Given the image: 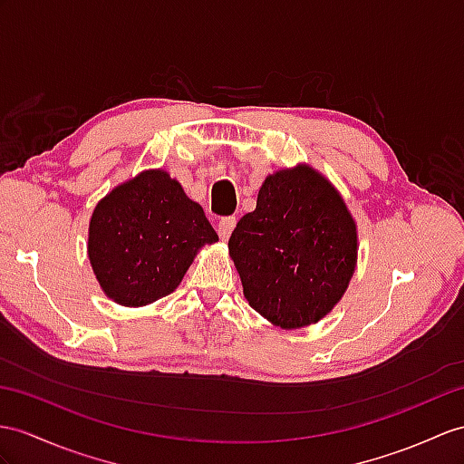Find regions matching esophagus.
Listing matches in <instances>:
<instances>
[{
	"label": "esophagus",
	"mask_w": 464,
	"mask_h": 464,
	"mask_svg": "<svg viewBox=\"0 0 464 464\" xmlns=\"http://www.w3.org/2000/svg\"><path fill=\"white\" fill-rule=\"evenodd\" d=\"M234 226H236V218L234 217H226V218H222L218 222V236H220L222 240H228L230 238Z\"/></svg>",
	"instance_id": "obj_1"
}]
</instances>
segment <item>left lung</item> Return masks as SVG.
<instances>
[{"mask_svg":"<svg viewBox=\"0 0 464 464\" xmlns=\"http://www.w3.org/2000/svg\"><path fill=\"white\" fill-rule=\"evenodd\" d=\"M228 252L250 307L279 329H303L324 319L348 289L356 220L331 180L299 163L266 177Z\"/></svg>","mask_w":464,"mask_h":464,"instance_id":"8db88e82","label":"left lung"}]
</instances>
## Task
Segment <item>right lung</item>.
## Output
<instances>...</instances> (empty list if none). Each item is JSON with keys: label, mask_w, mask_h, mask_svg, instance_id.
Masks as SVG:
<instances>
[{"label": "right lung", "mask_w": 464, "mask_h": 464, "mask_svg": "<svg viewBox=\"0 0 464 464\" xmlns=\"http://www.w3.org/2000/svg\"><path fill=\"white\" fill-rule=\"evenodd\" d=\"M205 210L163 169H147L98 200L88 259L104 295L145 307L183 281L202 246L214 244Z\"/></svg>", "instance_id": "1"}]
</instances>
